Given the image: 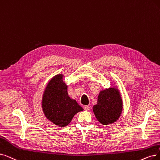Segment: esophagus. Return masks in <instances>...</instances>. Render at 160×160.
I'll return each mask as SVG.
<instances>
[{
  "instance_id": "obj_1",
  "label": "esophagus",
  "mask_w": 160,
  "mask_h": 160,
  "mask_svg": "<svg viewBox=\"0 0 160 160\" xmlns=\"http://www.w3.org/2000/svg\"><path fill=\"white\" fill-rule=\"evenodd\" d=\"M83 107H84V109L85 110H86V111H88V110H89V105L84 106Z\"/></svg>"
}]
</instances>
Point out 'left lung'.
I'll return each instance as SVG.
<instances>
[{
	"mask_svg": "<svg viewBox=\"0 0 160 160\" xmlns=\"http://www.w3.org/2000/svg\"><path fill=\"white\" fill-rule=\"evenodd\" d=\"M123 111V100L116 86L101 90L93 112L99 122L110 125L120 118Z\"/></svg>",
	"mask_w": 160,
	"mask_h": 160,
	"instance_id": "left-lung-1",
	"label": "left lung"
}]
</instances>
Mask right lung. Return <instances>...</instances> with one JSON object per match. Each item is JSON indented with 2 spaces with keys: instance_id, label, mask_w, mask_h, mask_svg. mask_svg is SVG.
Here are the masks:
<instances>
[{
  "instance_id": "obj_1",
  "label": "right lung",
  "mask_w": 160,
  "mask_h": 160,
  "mask_svg": "<svg viewBox=\"0 0 160 160\" xmlns=\"http://www.w3.org/2000/svg\"><path fill=\"white\" fill-rule=\"evenodd\" d=\"M63 74L55 75L49 80L42 98V108L46 118L55 125L64 128L83 109L75 99L68 95V86Z\"/></svg>"
}]
</instances>
